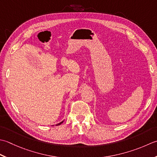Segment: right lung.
<instances>
[{"label": "right lung", "instance_id": "add662e5", "mask_svg": "<svg viewBox=\"0 0 157 157\" xmlns=\"http://www.w3.org/2000/svg\"><path fill=\"white\" fill-rule=\"evenodd\" d=\"M63 122V121H62V122H60L59 123H58V124H56V125H57H57H59V124H62V123Z\"/></svg>", "mask_w": 157, "mask_h": 157}]
</instances>
